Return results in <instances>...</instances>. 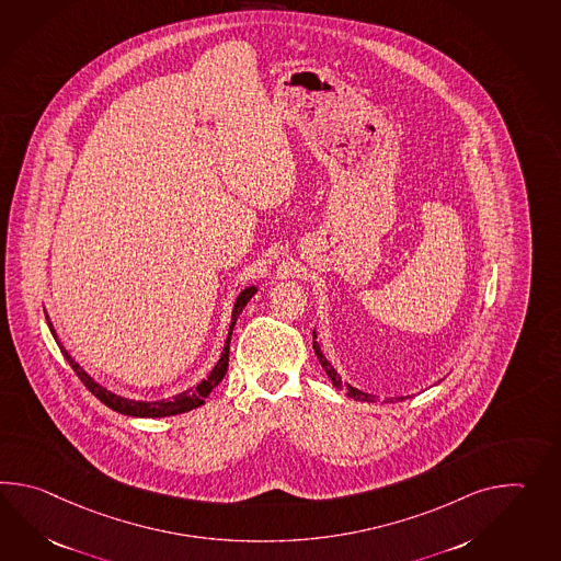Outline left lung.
<instances>
[{
	"label": "left lung",
	"mask_w": 561,
	"mask_h": 561,
	"mask_svg": "<svg viewBox=\"0 0 561 561\" xmlns=\"http://www.w3.org/2000/svg\"><path fill=\"white\" fill-rule=\"evenodd\" d=\"M313 334V352H316V356H318V360L322 364V368H324L325 374H328V378L332 380V385L334 387L340 388V390H346V397L354 400H360V402H376V397L374 394H368V392H362L358 388L352 387L348 382H344L342 380V376L334 370V366L328 362V358L324 356V352L320 350V344L316 342V330L311 332ZM409 399V397H399V399H385V402H394V400H404Z\"/></svg>",
	"instance_id": "1"
}]
</instances>
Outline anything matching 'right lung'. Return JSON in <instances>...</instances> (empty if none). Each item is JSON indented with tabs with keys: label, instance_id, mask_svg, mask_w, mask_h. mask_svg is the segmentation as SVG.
<instances>
[{
	"label": "right lung",
	"instance_id": "add662e5",
	"mask_svg": "<svg viewBox=\"0 0 561 561\" xmlns=\"http://www.w3.org/2000/svg\"><path fill=\"white\" fill-rule=\"evenodd\" d=\"M255 291H257V287L250 286L245 287V289L237 296L236 304H233V313H231V324H229L224 352H221V358L217 360L209 376H207L205 380H201L197 387L188 388V390L176 394L173 399L154 400V402L125 399V397H118V394L111 392L108 388L99 385L90 374L84 373V368H82V366L68 354V350L64 348L62 344H60V340L56 336V330H54V325H51L48 316H46V322H48V328H50L51 336H54V340L58 342V346L62 350L64 358L72 366V370H75L76 376L82 380V385H84L100 402H104L108 409L121 412V414H126V416L161 419V416H173V414H181V412L193 411V409H197L201 404H205V399L209 397V392H211L213 388L217 387V385L224 380L227 366H229V342H231V334H233L237 318H239V313L243 311V308L248 306V301L255 296Z\"/></svg>",
	"mask_w": 561,
	"mask_h": 561
}]
</instances>
